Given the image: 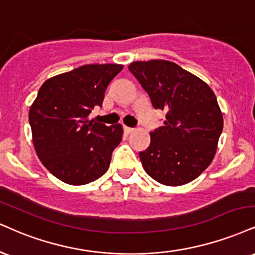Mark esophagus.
Here are the masks:
<instances>
[{
	"instance_id": "34e87169",
	"label": "esophagus",
	"mask_w": 255,
	"mask_h": 255,
	"mask_svg": "<svg viewBox=\"0 0 255 255\" xmlns=\"http://www.w3.org/2000/svg\"><path fill=\"white\" fill-rule=\"evenodd\" d=\"M124 129L126 130V133H131V131L134 130V128H131V127H127V126H125Z\"/></svg>"
}]
</instances>
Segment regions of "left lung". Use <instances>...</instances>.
<instances>
[{
    "label": "left lung",
    "mask_w": 255,
    "mask_h": 255,
    "mask_svg": "<svg viewBox=\"0 0 255 255\" xmlns=\"http://www.w3.org/2000/svg\"><path fill=\"white\" fill-rule=\"evenodd\" d=\"M154 109L164 110V126L151 131L140 152L148 176L164 185H183L210 165L223 129L215 94L207 83L167 60L134 61L128 66Z\"/></svg>",
    "instance_id": "obj_1"
}]
</instances>
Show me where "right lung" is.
<instances>
[{
	"label": "right lung",
	"mask_w": 255,
	"mask_h": 255,
	"mask_svg": "<svg viewBox=\"0 0 255 255\" xmlns=\"http://www.w3.org/2000/svg\"><path fill=\"white\" fill-rule=\"evenodd\" d=\"M119 64H90L47 79L29 109L33 145L44 166L61 182L84 185L103 176L122 140V126L89 120L102 107Z\"/></svg>",
	"instance_id": "add662e5"
}]
</instances>
